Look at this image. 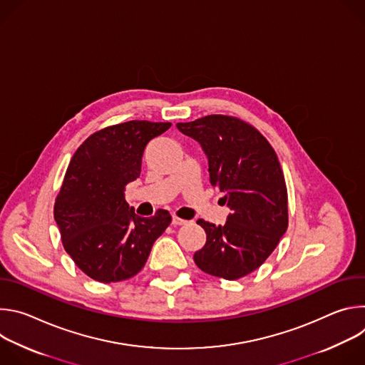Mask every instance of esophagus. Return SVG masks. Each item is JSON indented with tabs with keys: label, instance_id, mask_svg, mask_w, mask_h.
Wrapping results in <instances>:
<instances>
[{
	"label": "esophagus",
	"instance_id": "1",
	"mask_svg": "<svg viewBox=\"0 0 365 365\" xmlns=\"http://www.w3.org/2000/svg\"><path fill=\"white\" fill-rule=\"evenodd\" d=\"M172 224H173L175 227H179V225H185V224H187V221H185V220H182V218H179V217H175V215H173V218H172Z\"/></svg>",
	"mask_w": 365,
	"mask_h": 365
}]
</instances>
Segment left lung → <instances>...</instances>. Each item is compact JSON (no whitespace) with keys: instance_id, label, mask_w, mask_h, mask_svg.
Returning <instances> with one entry per match:
<instances>
[{"instance_id":"1","label":"left lung","mask_w":365,"mask_h":365,"mask_svg":"<svg viewBox=\"0 0 365 365\" xmlns=\"http://www.w3.org/2000/svg\"><path fill=\"white\" fill-rule=\"evenodd\" d=\"M207 158L210 182L225 193V225L199 220L205 245L195 252L196 266L225 280L241 279L262 266L287 230V189L277 154L266 137L230 115H206L178 123Z\"/></svg>"}]
</instances>
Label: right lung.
<instances>
[{"label":"right lung","mask_w":365,"mask_h":365,"mask_svg":"<svg viewBox=\"0 0 365 365\" xmlns=\"http://www.w3.org/2000/svg\"><path fill=\"white\" fill-rule=\"evenodd\" d=\"M170 123L128 121L89 135L75 151L55 202V221L66 252L91 279L115 283L135 276L154 241L172 222L168 211L135 215L127 183L141 172L145 145Z\"/></svg>","instance_id":"obj_1"}]
</instances>
